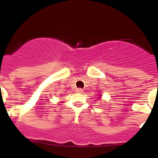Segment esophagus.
<instances>
[{
	"instance_id": "34e87169",
	"label": "esophagus",
	"mask_w": 158,
	"mask_h": 158,
	"mask_svg": "<svg viewBox=\"0 0 158 158\" xmlns=\"http://www.w3.org/2000/svg\"><path fill=\"white\" fill-rule=\"evenodd\" d=\"M76 91L77 92V93H80V94H82L83 93V90L81 89V88H78V89H77V90Z\"/></svg>"
}]
</instances>
